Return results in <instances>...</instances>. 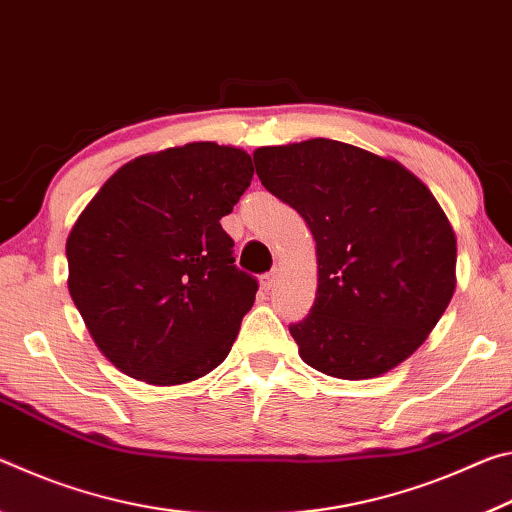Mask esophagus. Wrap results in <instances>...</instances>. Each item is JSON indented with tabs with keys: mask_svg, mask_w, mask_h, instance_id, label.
<instances>
[{
	"mask_svg": "<svg viewBox=\"0 0 512 512\" xmlns=\"http://www.w3.org/2000/svg\"><path fill=\"white\" fill-rule=\"evenodd\" d=\"M275 282H277V271L266 273V275L262 277V289H264V291H271V289L275 287Z\"/></svg>",
	"mask_w": 512,
	"mask_h": 512,
	"instance_id": "34e87169",
	"label": "esophagus"
}]
</instances>
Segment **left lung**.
<instances>
[{
	"instance_id": "1",
	"label": "left lung",
	"mask_w": 512,
	"mask_h": 512,
	"mask_svg": "<svg viewBox=\"0 0 512 512\" xmlns=\"http://www.w3.org/2000/svg\"><path fill=\"white\" fill-rule=\"evenodd\" d=\"M253 158L316 241L314 307L289 327L302 361L352 381L400 366L456 289V235L429 187L393 158L325 137Z\"/></svg>"
}]
</instances>
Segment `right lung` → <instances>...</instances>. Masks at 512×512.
<instances>
[{"label": "right lung", "instance_id": "1", "mask_svg": "<svg viewBox=\"0 0 512 512\" xmlns=\"http://www.w3.org/2000/svg\"><path fill=\"white\" fill-rule=\"evenodd\" d=\"M244 149L189 142L126 162L67 237V287L112 366L153 386L228 357L257 280L221 228L253 180Z\"/></svg>", "mask_w": 512, "mask_h": 512}]
</instances>
